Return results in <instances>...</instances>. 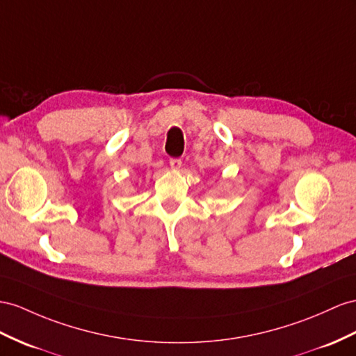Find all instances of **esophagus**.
Segmentation results:
<instances>
[{"label":"esophagus","instance_id":"34e87169","mask_svg":"<svg viewBox=\"0 0 356 356\" xmlns=\"http://www.w3.org/2000/svg\"><path fill=\"white\" fill-rule=\"evenodd\" d=\"M170 167L172 170H179L181 167V161L179 158H171L170 159Z\"/></svg>","mask_w":356,"mask_h":356}]
</instances>
